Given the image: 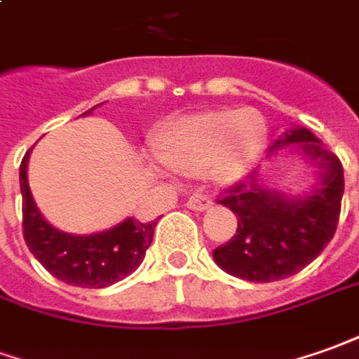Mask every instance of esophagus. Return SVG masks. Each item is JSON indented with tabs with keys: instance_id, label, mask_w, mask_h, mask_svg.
<instances>
[{
	"instance_id": "obj_1",
	"label": "esophagus",
	"mask_w": 359,
	"mask_h": 359,
	"mask_svg": "<svg viewBox=\"0 0 359 359\" xmlns=\"http://www.w3.org/2000/svg\"><path fill=\"white\" fill-rule=\"evenodd\" d=\"M185 205H187V209H191V211H207L212 205V199L205 194H194L187 199V203Z\"/></svg>"
}]
</instances>
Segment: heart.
<instances>
[{
    "instance_id": "heart-1",
    "label": "heart",
    "mask_w": 359,
    "mask_h": 359,
    "mask_svg": "<svg viewBox=\"0 0 359 359\" xmlns=\"http://www.w3.org/2000/svg\"><path fill=\"white\" fill-rule=\"evenodd\" d=\"M254 123L248 111H215L177 121L156 144L158 160L172 170L199 174L231 184L248 164L254 147Z\"/></svg>"
}]
</instances>
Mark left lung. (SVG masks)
<instances>
[{
	"label": "left lung",
	"mask_w": 359,
	"mask_h": 359,
	"mask_svg": "<svg viewBox=\"0 0 359 359\" xmlns=\"http://www.w3.org/2000/svg\"><path fill=\"white\" fill-rule=\"evenodd\" d=\"M281 144H299L318 162L320 187L305 199H289L259 184L258 172H252L217 199L236 215L238 226L231 241L212 250V258L226 273L254 283L279 281L307 268L332 241L340 219L342 162L309 128L289 130L269 150Z\"/></svg>",
	"instance_id": "obj_1"
}]
</instances>
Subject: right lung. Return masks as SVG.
I'll use <instances>...</instances> for the list:
<instances>
[{
  "instance_id": "1",
  "label": "right lung",
  "mask_w": 359,
  "mask_h": 359,
  "mask_svg": "<svg viewBox=\"0 0 359 359\" xmlns=\"http://www.w3.org/2000/svg\"><path fill=\"white\" fill-rule=\"evenodd\" d=\"M31 150H27L19 165V184L23 195V238L34 258L54 278L76 287H107L133 273L144 259L156 221L127 219L109 231L90 236H74L54 229L39 212L29 189L27 160Z\"/></svg>"
}]
</instances>
